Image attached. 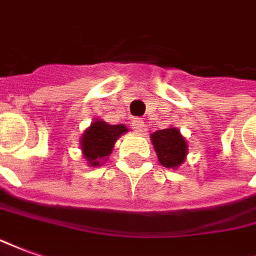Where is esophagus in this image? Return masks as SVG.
I'll return each instance as SVG.
<instances>
[{
    "label": "esophagus",
    "instance_id": "obj_1",
    "mask_svg": "<svg viewBox=\"0 0 256 256\" xmlns=\"http://www.w3.org/2000/svg\"><path fill=\"white\" fill-rule=\"evenodd\" d=\"M132 128H133L137 133H141L142 128H144V120L140 119V118H134V120L132 122Z\"/></svg>",
    "mask_w": 256,
    "mask_h": 256
}]
</instances>
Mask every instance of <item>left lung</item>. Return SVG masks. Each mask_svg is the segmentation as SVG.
Here are the masks:
<instances>
[{
    "label": "left lung",
    "mask_w": 256,
    "mask_h": 256,
    "mask_svg": "<svg viewBox=\"0 0 256 256\" xmlns=\"http://www.w3.org/2000/svg\"><path fill=\"white\" fill-rule=\"evenodd\" d=\"M151 141L160 165L176 169L184 164L187 155V142L176 128H164L151 134Z\"/></svg>",
    "instance_id": "left-lung-1"
}]
</instances>
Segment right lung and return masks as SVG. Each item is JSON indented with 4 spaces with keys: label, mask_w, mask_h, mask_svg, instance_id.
Masks as SVG:
<instances>
[{
    "label": "right lung",
    "mask_w": 256,
    "mask_h": 256,
    "mask_svg": "<svg viewBox=\"0 0 256 256\" xmlns=\"http://www.w3.org/2000/svg\"><path fill=\"white\" fill-rule=\"evenodd\" d=\"M128 132L124 124H108L104 120H96L80 138L83 156L90 166H101L114 150L116 140Z\"/></svg>",
    "instance_id": "obj_1"
}]
</instances>
